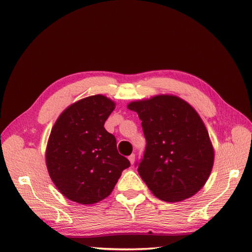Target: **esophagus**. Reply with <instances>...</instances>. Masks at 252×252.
Segmentation results:
<instances>
[{"label": "esophagus", "instance_id": "1", "mask_svg": "<svg viewBox=\"0 0 252 252\" xmlns=\"http://www.w3.org/2000/svg\"><path fill=\"white\" fill-rule=\"evenodd\" d=\"M129 160H130V162H131V164H133L135 162V155L134 154H132V155H130L129 156Z\"/></svg>", "mask_w": 252, "mask_h": 252}]
</instances>
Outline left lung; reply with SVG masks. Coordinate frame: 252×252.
I'll use <instances>...</instances> for the list:
<instances>
[{
  "label": "left lung",
  "mask_w": 252,
  "mask_h": 252,
  "mask_svg": "<svg viewBox=\"0 0 252 252\" xmlns=\"http://www.w3.org/2000/svg\"><path fill=\"white\" fill-rule=\"evenodd\" d=\"M142 120L145 152L136 162L138 174L159 199L189 198L205 185L215 152L196 110L172 95H158L127 105Z\"/></svg>",
  "instance_id": "left-lung-1"
}]
</instances>
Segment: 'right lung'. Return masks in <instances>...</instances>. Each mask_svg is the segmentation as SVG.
<instances>
[{"instance_id": "right-lung-1", "label": "right lung", "mask_w": 252, "mask_h": 252, "mask_svg": "<svg viewBox=\"0 0 252 252\" xmlns=\"http://www.w3.org/2000/svg\"><path fill=\"white\" fill-rule=\"evenodd\" d=\"M114 109L115 103L105 96H89L69 106L53 126L46 165L68 199L82 205L103 200L131 165L118 153L115 135L104 127Z\"/></svg>"}]
</instances>
